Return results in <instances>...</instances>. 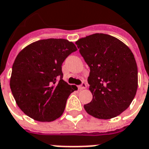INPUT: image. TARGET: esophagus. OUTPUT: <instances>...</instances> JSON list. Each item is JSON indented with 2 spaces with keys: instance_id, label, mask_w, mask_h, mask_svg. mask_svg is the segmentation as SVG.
Here are the masks:
<instances>
[{
  "instance_id": "esophagus-1",
  "label": "esophagus",
  "mask_w": 149,
  "mask_h": 149,
  "mask_svg": "<svg viewBox=\"0 0 149 149\" xmlns=\"http://www.w3.org/2000/svg\"><path fill=\"white\" fill-rule=\"evenodd\" d=\"M86 86H87V85H86V83L82 82L80 85H78V88H79V89H84V88H86Z\"/></svg>"
}]
</instances>
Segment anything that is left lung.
Listing matches in <instances>:
<instances>
[{
    "instance_id": "left-lung-1",
    "label": "left lung",
    "mask_w": 149,
    "mask_h": 149,
    "mask_svg": "<svg viewBox=\"0 0 149 149\" xmlns=\"http://www.w3.org/2000/svg\"><path fill=\"white\" fill-rule=\"evenodd\" d=\"M90 68L93 100L85 111L99 119L118 116L129 107L138 88V67L128 47L112 36L95 33L75 42Z\"/></svg>"
}]
</instances>
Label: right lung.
<instances>
[{"label": "right lung", "instance_id": "add662e5", "mask_svg": "<svg viewBox=\"0 0 149 149\" xmlns=\"http://www.w3.org/2000/svg\"><path fill=\"white\" fill-rule=\"evenodd\" d=\"M75 45L64 39L41 40L18 54L12 66L10 87L18 107L36 120L59 118L68 98L77 89L63 80L62 64Z\"/></svg>", "mask_w": 149, "mask_h": 149}]
</instances>
